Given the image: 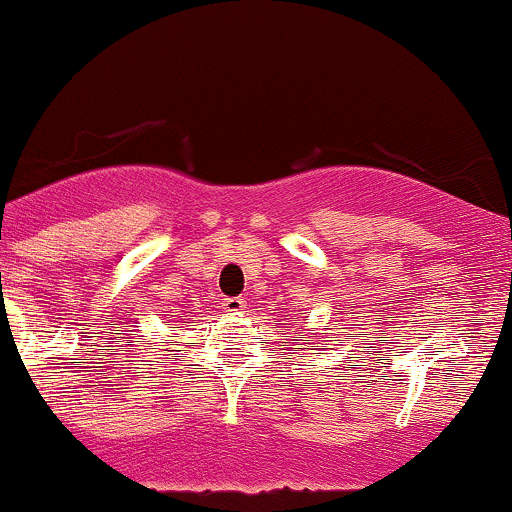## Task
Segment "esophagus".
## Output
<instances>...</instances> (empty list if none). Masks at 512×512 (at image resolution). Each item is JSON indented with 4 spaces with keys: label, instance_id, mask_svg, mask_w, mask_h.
I'll list each match as a JSON object with an SVG mask.
<instances>
[{
    "label": "esophagus",
    "instance_id": "obj_1",
    "mask_svg": "<svg viewBox=\"0 0 512 512\" xmlns=\"http://www.w3.org/2000/svg\"><path fill=\"white\" fill-rule=\"evenodd\" d=\"M222 309H225L227 314H242V311L246 309V302L242 297H230V299H225Z\"/></svg>",
    "mask_w": 512,
    "mask_h": 512
}]
</instances>
